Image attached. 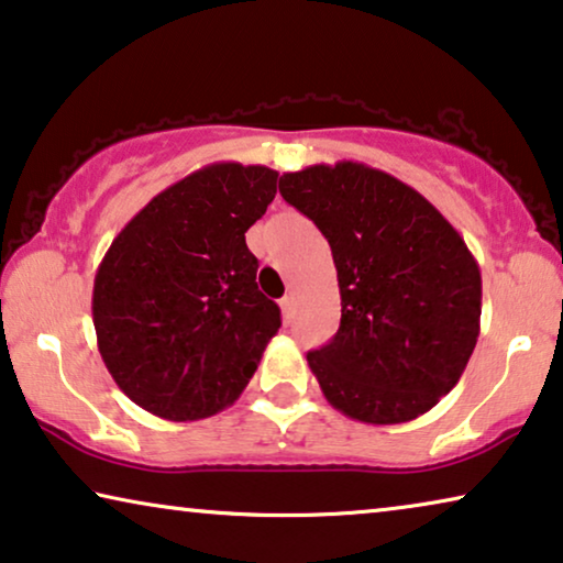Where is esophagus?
<instances>
[{
    "label": "esophagus",
    "instance_id": "obj_1",
    "mask_svg": "<svg viewBox=\"0 0 563 563\" xmlns=\"http://www.w3.org/2000/svg\"><path fill=\"white\" fill-rule=\"evenodd\" d=\"M280 308H283L285 319H292V311H296V296H292V292H288V296L280 300Z\"/></svg>",
    "mask_w": 563,
    "mask_h": 563
}]
</instances>
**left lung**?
<instances>
[{"label": "left lung", "instance_id": "1", "mask_svg": "<svg viewBox=\"0 0 563 563\" xmlns=\"http://www.w3.org/2000/svg\"><path fill=\"white\" fill-rule=\"evenodd\" d=\"M280 194L329 240L342 323L308 367L336 410L372 426L429 413L479 336L482 275L416 188L364 163L283 173Z\"/></svg>", "mask_w": 563, "mask_h": 563}]
</instances>
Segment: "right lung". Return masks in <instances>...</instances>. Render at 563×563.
Listing matches in <instances>:
<instances>
[{
    "label": "right lung",
    "instance_id": "obj_1",
    "mask_svg": "<svg viewBox=\"0 0 563 563\" xmlns=\"http://www.w3.org/2000/svg\"><path fill=\"white\" fill-rule=\"evenodd\" d=\"M278 194V170L211 163L134 213L93 278L99 354L120 390L165 421H199L240 398L280 308L257 290L244 232Z\"/></svg>",
    "mask_w": 563,
    "mask_h": 563
}]
</instances>
